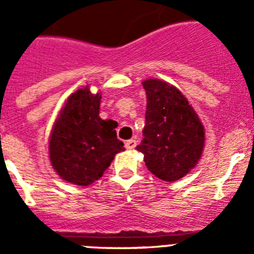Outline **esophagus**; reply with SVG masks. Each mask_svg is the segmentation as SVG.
Instances as JSON below:
<instances>
[{"instance_id": "esophagus-1", "label": "esophagus", "mask_w": 254, "mask_h": 254, "mask_svg": "<svg viewBox=\"0 0 254 254\" xmlns=\"http://www.w3.org/2000/svg\"><path fill=\"white\" fill-rule=\"evenodd\" d=\"M136 145H137V143H136V140H133V138H131V140H128V141H126V143H125V146L127 150L134 149V147H136Z\"/></svg>"}]
</instances>
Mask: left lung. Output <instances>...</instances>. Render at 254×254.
Returning a JSON list of instances; mask_svg holds the SVG:
<instances>
[{"instance_id":"obj_1","label":"left lung","mask_w":254,"mask_h":254,"mask_svg":"<svg viewBox=\"0 0 254 254\" xmlns=\"http://www.w3.org/2000/svg\"><path fill=\"white\" fill-rule=\"evenodd\" d=\"M147 96L143 138L137 150L147 169L165 182H176L196 167L205 131L185 95L156 78L142 82Z\"/></svg>"}]
</instances>
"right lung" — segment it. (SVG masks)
Listing matches in <instances>:
<instances>
[{
    "mask_svg": "<svg viewBox=\"0 0 254 254\" xmlns=\"http://www.w3.org/2000/svg\"><path fill=\"white\" fill-rule=\"evenodd\" d=\"M100 94L89 87L68 96L49 140V158L58 176L77 186H89L103 176L123 142L117 138L114 121L99 117Z\"/></svg>",
    "mask_w": 254,
    "mask_h": 254,
    "instance_id": "1",
    "label": "right lung"
}]
</instances>
